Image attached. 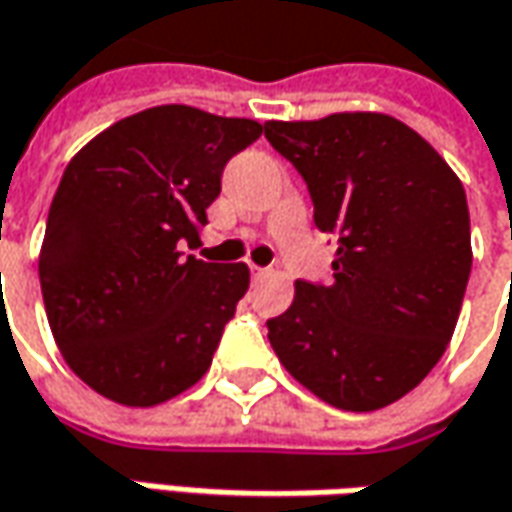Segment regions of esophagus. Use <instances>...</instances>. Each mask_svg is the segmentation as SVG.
Wrapping results in <instances>:
<instances>
[{
    "label": "esophagus",
    "instance_id": "esophagus-1",
    "mask_svg": "<svg viewBox=\"0 0 512 512\" xmlns=\"http://www.w3.org/2000/svg\"><path fill=\"white\" fill-rule=\"evenodd\" d=\"M272 274V269H260V266H252V280H266Z\"/></svg>",
    "mask_w": 512,
    "mask_h": 512
}]
</instances>
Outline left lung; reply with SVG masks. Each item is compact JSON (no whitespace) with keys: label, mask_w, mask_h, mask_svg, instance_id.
Instances as JSON below:
<instances>
[{"label":"left lung","mask_w":512,"mask_h":512,"mask_svg":"<svg viewBox=\"0 0 512 512\" xmlns=\"http://www.w3.org/2000/svg\"><path fill=\"white\" fill-rule=\"evenodd\" d=\"M303 175L314 223L334 235V280L294 283L269 320L277 360L340 411H379L414 391L445 354L473 249L465 186L408 124L385 113L266 121Z\"/></svg>","instance_id":"obj_1"}]
</instances>
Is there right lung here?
<instances>
[{"label": "right lung", "mask_w": 512, "mask_h": 512, "mask_svg": "<svg viewBox=\"0 0 512 512\" xmlns=\"http://www.w3.org/2000/svg\"><path fill=\"white\" fill-rule=\"evenodd\" d=\"M260 133L252 118L161 104L115 121L70 158L39 280L53 340L96 394L152 408L209 371L249 266L206 263L181 246L201 238L226 161Z\"/></svg>", "instance_id": "right-lung-1"}]
</instances>
